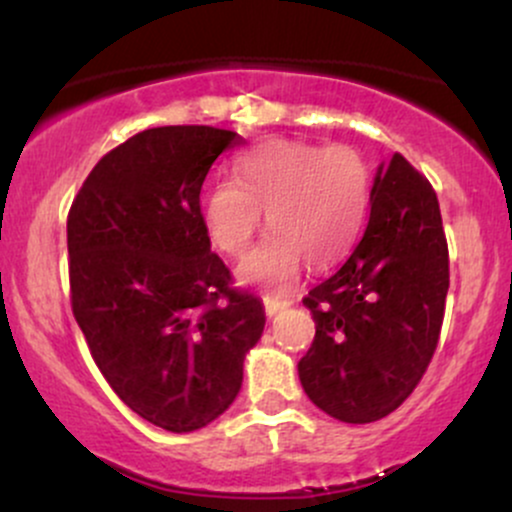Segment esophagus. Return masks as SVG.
Instances as JSON below:
<instances>
[{"mask_svg":"<svg viewBox=\"0 0 512 512\" xmlns=\"http://www.w3.org/2000/svg\"><path fill=\"white\" fill-rule=\"evenodd\" d=\"M262 303H264V313H267L269 317L276 315L279 310H284L286 305H289V301H279V298H272V296H264Z\"/></svg>","mask_w":512,"mask_h":512,"instance_id":"obj_1","label":"esophagus"}]
</instances>
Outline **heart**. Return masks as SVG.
<instances>
[{"mask_svg":"<svg viewBox=\"0 0 512 512\" xmlns=\"http://www.w3.org/2000/svg\"><path fill=\"white\" fill-rule=\"evenodd\" d=\"M373 173L349 144L269 139L238 161V180H221L204 199L209 240L245 255L267 211V238L240 262L243 284L286 289L303 262L327 269L354 248L368 216Z\"/></svg>","mask_w":512,"mask_h":512,"instance_id":"heart-1","label":"heart"}]
</instances>
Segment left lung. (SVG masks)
<instances>
[{
    "instance_id": "obj_1",
    "label": "left lung",
    "mask_w": 512,
    "mask_h": 512,
    "mask_svg": "<svg viewBox=\"0 0 512 512\" xmlns=\"http://www.w3.org/2000/svg\"><path fill=\"white\" fill-rule=\"evenodd\" d=\"M450 286L436 190L404 156L378 168L361 238L303 298L315 339L298 378L315 407L344 424L392 414L424 378Z\"/></svg>"
}]
</instances>
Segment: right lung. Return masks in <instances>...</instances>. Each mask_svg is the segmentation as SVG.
<instances>
[{
    "instance_id": "obj_1",
    "label": "right lung",
    "mask_w": 512,
    "mask_h": 512,
    "mask_svg": "<svg viewBox=\"0 0 512 512\" xmlns=\"http://www.w3.org/2000/svg\"><path fill=\"white\" fill-rule=\"evenodd\" d=\"M245 139L207 125L154 127L93 166L67 216L69 298L115 395L173 433L211 424L243 385L264 330L204 226L211 163Z\"/></svg>"
}]
</instances>
